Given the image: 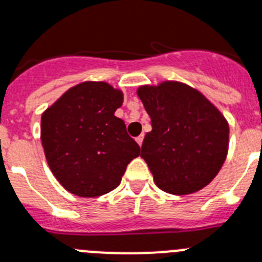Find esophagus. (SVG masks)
<instances>
[{
	"label": "esophagus",
	"instance_id": "1",
	"mask_svg": "<svg viewBox=\"0 0 262 262\" xmlns=\"http://www.w3.org/2000/svg\"><path fill=\"white\" fill-rule=\"evenodd\" d=\"M136 141H137V144L140 145V146H141V145H142V142H144V135L138 136V137L136 138Z\"/></svg>",
	"mask_w": 262,
	"mask_h": 262
}]
</instances>
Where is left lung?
Instances as JSON below:
<instances>
[{
	"instance_id": "left-lung-1",
	"label": "left lung",
	"mask_w": 262,
	"mask_h": 262,
	"mask_svg": "<svg viewBox=\"0 0 262 262\" xmlns=\"http://www.w3.org/2000/svg\"><path fill=\"white\" fill-rule=\"evenodd\" d=\"M150 116L141 157L156 185L170 194H190L206 186L225 161L229 125L199 90L177 81L138 88Z\"/></svg>"
}]
</instances>
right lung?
<instances>
[{"mask_svg": "<svg viewBox=\"0 0 262 262\" xmlns=\"http://www.w3.org/2000/svg\"><path fill=\"white\" fill-rule=\"evenodd\" d=\"M122 92L106 82L70 88L41 117V141L50 170L68 192L98 197L120 185L140 146L114 116Z\"/></svg>", "mask_w": 262, "mask_h": 262, "instance_id": "obj_1", "label": "right lung"}]
</instances>
